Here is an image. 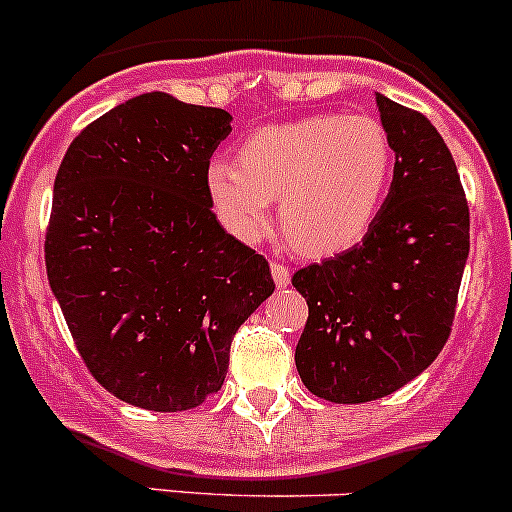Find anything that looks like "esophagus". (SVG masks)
<instances>
[{"instance_id": "34e87169", "label": "esophagus", "mask_w": 512, "mask_h": 512, "mask_svg": "<svg viewBox=\"0 0 512 512\" xmlns=\"http://www.w3.org/2000/svg\"><path fill=\"white\" fill-rule=\"evenodd\" d=\"M271 276H273V281H276L278 288H286L288 283H291V271H288V268L278 261L271 263Z\"/></svg>"}]
</instances>
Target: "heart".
<instances>
[{
    "instance_id": "obj_1",
    "label": "heart",
    "mask_w": 512,
    "mask_h": 512,
    "mask_svg": "<svg viewBox=\"0 0 512 512\" xmlns=\"http://www.w3.org/2000/svg\"><path fill=\"white\" fill-rule=\"evenodd\" d=\"M394 150L370 115H308L241 140L236 162L212 160L204 189L219 224L254 244L271 224L273 199L298 251L330 256L367 236L387 199Z\"/></svg>"
}]
</instances>
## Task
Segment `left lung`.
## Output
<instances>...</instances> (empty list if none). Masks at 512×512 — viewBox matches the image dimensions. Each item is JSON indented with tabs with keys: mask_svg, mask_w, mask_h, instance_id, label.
<instances>
[{
	"mask_svg": "<svg viewBox=\"0 0 512 512\" xmlns=\"http://www.w3.org/2000/svg\"><path fill=\"white\" fill-rule=\"evenodd\" d=\"M377 108L394 150L382 212L360 244L293 276L310 310L295 367L335 404L387 397L439 357L471 249L466 194L439 130L382 93Z\"/></svg>",
	"mask_w": 512,
	"mask_h": 512,
	"instance_id": "left-lung-1",
	"label": "left lung"
}]
</instances>
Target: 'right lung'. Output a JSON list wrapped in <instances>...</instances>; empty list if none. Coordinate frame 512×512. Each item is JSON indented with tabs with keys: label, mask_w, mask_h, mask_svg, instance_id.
<instances>
[{
	"label": "right lung",
	"mask_w": 512,
	"mask_h": 512,
	"mask_svg": "<svg viewBox=\"0 0 512 512\" xmlns=\"http://www.w3.org/2000/svg\"><path fill=\"white\" fill-rule=\"evenodd\" d=\"M231 120L142 93L88 125L56 175L51 293L93 377L133 407L184 412L219 392L231 337L276 288L204 189Z\"/></svg>",
	"instance_id": "right-lung-1"
}]
</instances>
